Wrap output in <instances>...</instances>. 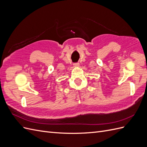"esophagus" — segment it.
I'll return each mask as SVG.
<instances>
[{"mask_svg": "<svg viewBox=\"0 0 147 147\" xmlns=\"http://www.w3.org/2000/svg\"><path fill=\"white\" fill-rule=\"evenodd\" d=\"M74 67H78V66H79V63H74Z\"/></svg>", "mask_w": 147, "mask_h": 147, "instance_id": "esophagus-1", "label": "esophagus"}]
</instances>
